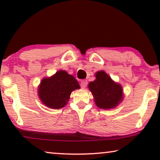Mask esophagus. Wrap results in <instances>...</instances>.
Returning <instances> with one entry per match:
<instances>
[{
	"instance_id": "obj_1",
	"label": "esophagus",
	"mask_w": 160,
	"mask_h": 160,
	"mask_svg": "<svg viewBox=\"0 0 160 160\" xmlns=\"http://www.w3.org/2000/svg\"><path fill=\"white\" fill-rule=\"evenodd\" d=\"M87 84H88V82H87V80H83L80 83V86L82 89H84V88H86V87H87Z\"/></svg>"
}]
</instances>
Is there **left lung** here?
Segmentation results:
<instances>
[{
    "label": "left lung",
    "mask_w": 160,
    "mask_h": 160,
    "mask_svg": "<svg viewBox=\"0 0 160 160\" xmlns=\"http://www.w3.org/2000/svg\"><path fill=\"white\" fill-rule=\"evenodd\" d=\"M95 77L96 79L89 83L88 87L96 106L102 109L115 108L123 99L122 86L113 82L103 71L97 72Z\"/></svg>",
    "instance_id": "8db88e82"
}]
</instances>
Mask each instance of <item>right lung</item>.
I'll return each instance as SVG.
<instances>
[{
  "instance_id": "add662e5",
  "label": "right lung",
  "mask_w": 160,
  "mask_h": 160,
  "mask_svg": "<svg viewBox=\"0 0 160 160\" xmlns=\"http://www.w3.org/2000/svg\"><path fill=\"white\" fill-rule=\"evenodd\" d=\"M79 88L73 76L65 71H59L51 77L43 78L38 87V96L45 106L58 109L67 104L72 92Z\"/></svg>"
}]
</instances>
